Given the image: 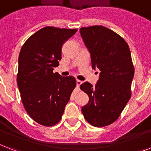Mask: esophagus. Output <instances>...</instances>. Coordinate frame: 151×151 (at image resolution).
<instances>
[{
	"label": "esophagus",
	"mask_w": 151,
	"mask_h": 151,
	"mask_svg": "<svg viewBox=\"0 0 151 151\" xmlns=\"http://www.w3.org/2000/svg\"><path fill=\"white\" fill-rule=\"evenodd\" d=\"M76 84H77V86H78V88H79L80 85L82 84V81H81L80 80H77V81H76Z\"/></svg>",
	"instance_id": "esophagus-1"
}]
</instances>
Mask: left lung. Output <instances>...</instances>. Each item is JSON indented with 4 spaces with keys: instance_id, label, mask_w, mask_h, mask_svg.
Returning <instances> with one entry per match:
<instances>
[{
    "instance_id": "left-lung-1",
    "label": "left lung",
    "mask_w": 151,
    "mask_h": 151,
    "mask_svg": "<svg viewBox=\"0 0 151 151\" xmlns=\"http://www.w3.org/2000/svg\"><path fill=\"white\" fill-rule=\"evenodd\" d=\"M80 32L90 52L91 67L101 71L95 87L88 82L80 86L89 97L81 111L94 127L109 126L119 117L131 97L134 67L130 50L123 38L106 27H83Z\"/></svg>"
}]
</instances>
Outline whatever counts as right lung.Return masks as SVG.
Masks as SVG:
<instances>
[{"label":"right lung","instance_id":"1","mask_svg":"<svg viewBox=\"0 0 151 151\" xmlns=\"http://www.w3.org/2000/svg\"><path fill=\"white\" fill-rule=\"evenodd\" d=\"M78 29L44 27L26 40L18 56L17 84L24 109L34 121L52 127L60 121L76 80L62 77L59 66L63 43Z\"/></svg>","mask_w":151,"mask_h":151}]
</instances>
